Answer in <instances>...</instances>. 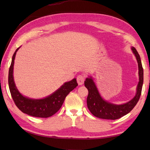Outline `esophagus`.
Listing matches in <instances>:
<instances>
[{"instance_id":"34e87169","label":"esophagus","mask_w":150,"mask_h":150,"mask_svg":"<svg viewBox=\"0 0 150 150\" xmlns=\"http://www.w3.org/2000/svg\"><path fill=\"white\" fill-rule=\"evenodd\" d=\"M85 77L86 76L84 74L79 75L77 76V83L79 84V85H82L84 84V82L85 80Z\"/></svg>"}]
</instances>
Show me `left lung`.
Wrapping results in <instances>:
<instances>
[{"instance_id": "1", "label": "left lung", "mask_w": 150, "mask_h": 150, "mask_svg": "<svg viewBox=\"0 0 150 150\" xmlns=\"http://www.w3.org/2000/svg\"><path fill=\"white\" fill-rule=\"evenodd\" d=\"M133 53L137 60L139 66V82L137 88V93L134 98L128 103L121 105H116L105 101L100 97L95 85L93 81L91 78H87L84 82L86 88L88 90L87 97V106L90 112L95 117L103 119L115 120L120 119L131 111L137 104L141 97L143 84V68L141 57L137 51L134 47H132Z\"/></svg>"}]
</instances>
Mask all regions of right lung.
<instances>
[{
    "label": "right lung",
    "instance_id": "1",
    "mask_svg": "<svg viewBox=\"0 0 150 150\" xmlns=\"http://www.w3.org/2000/svg\"><path fill=\"white\" fill-rule=\"evenodd\" d=\"M18 49L19 47L13 55L8 74V84L13 100L22 112L29 115L40 118H47L53 115L61 108L69 92L78 86L77 80L73 79L72 81L66 82L53 94L42 99H31L22 96L15 86L13 75L14 60Z\"/></svg>",
    "mask_w": 150,
    "mask_h": 150
}]
</instances>
